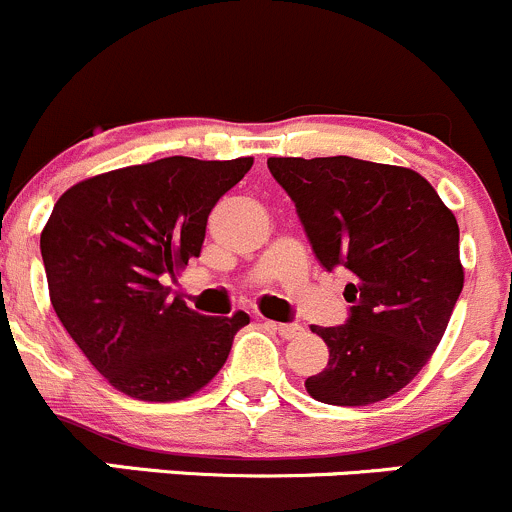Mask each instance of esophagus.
<instances>
[{
  "label": "esophagus",
  "instance_id": "esophagus-1",
  "mask_svg": "<svg viewBox=\"0 0 512 512\" xmlns=\"http://www.w3.org/2000/svg\"><path fill=\"white\" fill-rule=\"evenodd\" d=\"M265 327L272 329V332H277L285 339H294L302 334V327H299V324H280V322H270V319H265Z\"/></svg>",
  "mask_w": 512,
  "mask_h": 512
}]
</instances>
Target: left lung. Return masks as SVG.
<instances>
[{"instance_id":"left-lung-1","label":"left lung","mask_w":512,"mask_h":512,"mask_svg":"<svg viewBox=\"0 0 512 512\" xmlns=\"http://www.w3.org/2000/svg\"><path fill=\"white\" fill-rule=\"evenodd\" d=\"M324 270H347L339 327H312L329 347L304 381L332 406H366L404 389L448 327L463 267L458 223L416 170L349 156L270 158Z\"/></svg>"}]
</instances>
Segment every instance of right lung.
Here are the masks:
<instances>
[{"instance_id": "add662e5", "label": "right lung", "mask_w": 512, "mask_h": 512, "mask_svg": "<svg viewBox=\"0 0 512 512\" xmlns=\"http://www.w3.org/2000/svg\"><path fill=\"white\" fill-rule=\"evenodd\" d=\"M252 158H160L76 183L41 232L51 304L113 389L178 401L227 361L250 317H205L165 280L200 257L210 210L245 178Z\"/></svg>"}]
</instances>
